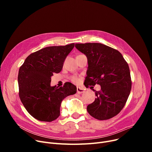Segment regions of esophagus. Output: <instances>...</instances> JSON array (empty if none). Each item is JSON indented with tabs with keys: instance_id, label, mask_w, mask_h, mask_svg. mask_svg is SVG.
Returning a JSON list of instances; mask_svg holds the SVG:
<instances>
[{
	"instance_id": "obj_1",
	"label": "esophagus",
	"mask_w": 152,
	"mask_h": 152,
	"mask_svg": "<svg viewBox=\"0 0 152 152\" xmlns=\"http://www.w3.org/2000/svg\"><path fill=\"white\" fill-rule=\"evenodd\" d=\"M84 92V90L82 88V87H77V92L78 94H81L83 92Z\"/></svg>"
}]
</instances>
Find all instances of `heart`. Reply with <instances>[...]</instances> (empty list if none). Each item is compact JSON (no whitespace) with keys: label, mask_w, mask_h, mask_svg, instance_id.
<instances>
[{"label":"heart","mask_w":152,"mask_h":152,"mask_svg":"<svg viewBox=\"0 0 152 152\" xmlns=\"http://www.w3.org/2000/svg\"><path fill=\"white\" fill-rule=\"evenodd\" d=\"M71 80H72V81L74 82V83H77V81H78V78H77V77H76V76H74V77H72Z\"/></svg>","instance_id":"1"}]
</instances>
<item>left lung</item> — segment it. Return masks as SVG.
Returning <instances> with one entry per match:
<instances>
[{"label": "left lung", "instance_id": "obj_1", "mask_svg": "<svg viewBox=\"0 0 152 152\" xmlns=\"http://www.w3.org/2000/svg\"><path fill=\"white\" fill-rule=\"evenodd\" d=\"M75 47L87 58L85 86L101 87L100 91L92 89L97 98L87 107V111L99 120L114 117L124 107L131 90L128 64L120 52L104 44H76Z\"/></svg>", "mask_w": 152, "mask_h": 152}]
</instances>
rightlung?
Returning a JSON list of instances; mask_svg holds the SVG:
<instances>
[{"label":"right lung","mask_w":152,"mask_h":152,"mask_svg":"<svg viewBox=\"0 0 152 152\" xmlns=\"http://www.w3.org/2000/svg\"><path fill=\"white\" fill-rule=\"evenodd\" d=\"M74 47L72 43L43 48L30 54L20 68V99L28 112L39 121L51 122L57 119L63 100L76 93V87L71 83L60 87L50 86L53 74L61 71Z\"/></svg>","instance_id":"right-lung-1"}]
</instances>
